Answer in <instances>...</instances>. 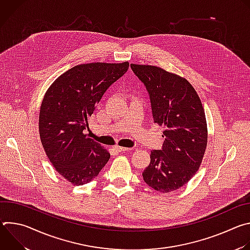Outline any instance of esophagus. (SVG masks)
I'll use <instances>...</instances> for the list:
<instances>
[{
    "label": "esophagus",
    "mask_w": 250,
    "mask_h": 250,
    "mask_svg": "<svg viewBox=\"0 0 250 250\" xmlns=\"http://www.w3.org/2000/svg\"><path fill=\"white\" fill-rule=\"evenodd\" d=\"M114 149L116 150V151H119V152H125V151H129V150H131L130 148H126V147H122V146H115L114 147Z\"/></svg>",
    "instance_id": "obj_1"
}]
</instances>
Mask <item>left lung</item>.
<instances>
[{"instance_id": "left-lung-1", "label": "left lung", "mask_w": 250, "mask_h": 250, "mask_svg": "<svg viewBox=\"0 0 250 250\" xmlns=\"http://www.w3.org/2000/svg\"><path fill=\"white\" fill-rule=\"evenodd\" d=\"M130 67L148 92L154 123L165 127L162 148L151 151L142 176L149 187L169 193L187 184L202 163L208 141L205 112L186 79L156 66Z\"/></svg>"}]
</instances>
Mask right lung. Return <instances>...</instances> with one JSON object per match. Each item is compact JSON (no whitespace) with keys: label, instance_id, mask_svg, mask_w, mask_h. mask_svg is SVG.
<instances>
[{"label":"right lung","instance_id":"right-lung-1","mask_svg":"<svg viewBox=\"0 0 250 250\" xmlns=\"http://www.w3.org/2000/svg\"><path fill=\"white\" fill-rule=\"evenodd\" d=\"M128 66V62L74 66L53 82L43 98L40 113L42 146L55 170L75 186L92 181L111 157L83 130L104 92Z\"/></svg>","mask_w":250,"mask_h":250}]
</instances>
